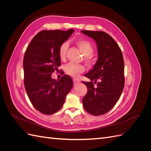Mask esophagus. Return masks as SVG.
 <instances>
[{"label":"esophagus","instance_id":"obj_1","mask_svg":"<svg viewBox=\"0 0 151 151\" xmlns=\"http://www.w3.org/2000/svg\"><path fill=\"white\" fill-rule=\"evenodd\" d=\"M73 82H74V84L76 85V84H79L80 83V81L77 80V79H74V80H73Z\"/></svg>","mask_w":151,"mask_h":151}]
</instances>
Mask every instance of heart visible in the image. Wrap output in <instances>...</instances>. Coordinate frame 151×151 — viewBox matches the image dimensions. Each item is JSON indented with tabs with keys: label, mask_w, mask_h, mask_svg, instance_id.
Here are the masks:
<instances>
[{
	"label": "heart",
	"mask_w": 151,
	"mask_h": 151,
	"mask_svg": "<svg viewBox=\"0 0 151 151\" xmlns=\"http://www.w3.org/2000/svg\"><path fill=\"white\" fill-rule=\"evenodd\" d=\"M76 45L79 47L80 51L85 57V61L86 63L91 64L94 62L93 57L91 55L93 53L94 48L91 44L88 41L84 40H79L76 42ZM68 48V43L67 42H63L59 48L58 54L59 57L62 59L65 58L67 52ZM85 70V68L81 65L75 64V63H70L65 67V72L67 74L74 77H77L81 73H83Z\"/></svg>",
	"instance_id": "obj_1"
}]
</instances>
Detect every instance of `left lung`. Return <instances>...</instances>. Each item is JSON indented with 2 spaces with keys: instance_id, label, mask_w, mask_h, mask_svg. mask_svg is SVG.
I'll return each instance as SVG.
<instances>
[{
  "instance_id": "obj_1",
  "label": "left lung",
  "mask_w": 151,
  "mask_h": 151,
  "mask_svg": "<svg viewBox=\"0 0 151 151\" xmlns=\"http://www.w3.org/2000/svg\"><path fill=\"white\" fill-rule=\"evenodd\" d=\"M96 43L98 60L85 76L91 82H83L88 93L83 99L85 110L94 116L107 113L115 106L124 88V61L121 50L110 35L104 31H81ZM95 83L99 81L97 86Z\"/></svg>"
}]
</instances>
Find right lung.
Here are the masks:
<instances>
[{"mask_svg": "<svg viewBox=\"0 0 151 151\" xmlns=\"http://www.w3.org/2000/svg\"><path fill=\"white\" fill-rule=\"evenodd\" d=\"M74 31L73 29L40 31L25 52L23 68L26 93L33 106L45 115H52L62 107L73 86L69 76L64 75L57 81L52 78V74L61 65L59 48Z\"/></svg>", "mask_w": 151, "mask_h": 151, "instance_id": "1", "label": "right lung"}]
</instances>
